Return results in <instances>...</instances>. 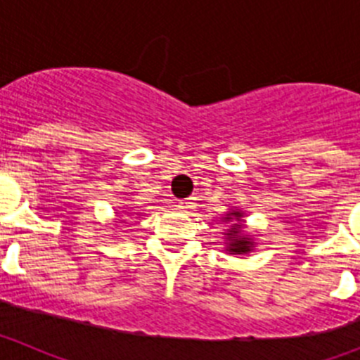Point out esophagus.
Masks as SVG:
<instances>
[{"mask_svg": "<svg viewBox=\"0 0 360 360\" xmlns=\"http://www.w3.org/2000/svg\"><path fill=\"white\" fill-rule=\"evenodd\" d=\"M195 198H187V200H180L178 202V209H182V211H189V209L195 207Z\"/></svg>", "mask_w": 360, "mask_h": 360, "instance_id": "1", "label": "esophagus"}]
</instances>
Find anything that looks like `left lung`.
<instances>
[{
    "mask_svg": "<svg viewBox=\"0 0 360 360\" xmlns=\"http://www.w3.org/2000/svg\"><path fill=\"white\" fill-rule=\"evenodd\" d=\"M241 218H243L241 211H229L224 218L225 221L232 224L225 232L229 254H247L252 250V240L249 236H243V232H241Z\"/></svg>",
    "mask_w": 360,
    "mask_h": 360,
    "instance_id": "1",
    "label": "left lung"
}]
</instances>
